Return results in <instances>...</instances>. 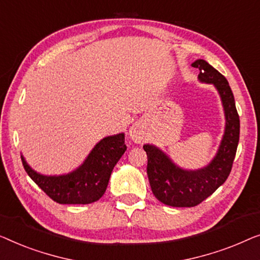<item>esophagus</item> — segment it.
I'll return each instance as SVG.
<instances>
[{
    "mask_svg": "<svg viewBox=\"0 0 260 260\" xmlns=\"http://www.w3.org/2000/svg\"><path fill=\"white\" fill-rule=\"evenodd\" d=\"M129 137L134 142L139 144V142H141L142 140H144V132H142V129L140 128V126L134 125V126H132L129 129Z\"/></svg>",
    "mask_w": 260,
    "mask_h": 260,
    "instance_id": "esophagus-1",
    "label": "esophagus"
}]
</instances>
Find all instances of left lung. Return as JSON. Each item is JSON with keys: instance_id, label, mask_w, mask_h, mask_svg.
I'll list each match as a JSON object with an SVG mask.
<instances>
[{"instance_id": "left-lung-1", "label": "left lung", "mask_w": 260, "mask_h": 260, "mask_svg": "<svg viewBox=\"0 0 260 260\" xmlns=\"http://www.w3.org/2000/svg\"><path fill=\"white\" fill-rule=\"evenodd\" d=\"M192 66L200 71V81L213 83L220 94L226 127L217 155L206 167L198 171L181 170L155 146H144L153 194L159 202L173 207L197 206L224 184L232 170L239 142V115L228 80L205 60H197Z\"/></svg>"}]
</instances>
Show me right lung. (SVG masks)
<instances>
[{
    "mask_svg": "<svg viewBox=\"0 0 260 260\" xmlns=\"http://www.w3.org/2000/svg\"><path fill=\"white\" fill-rule=\"evenodd\" d=\"M126 149L123 133L102 139L78 170L58 177H47L36 173L23 158L22 164L32 181L54 202L90 204L104 196L113 168Z\"/></svg>",
    "mask_w": 260,
    "mask_h": 260,
    "instance_id": "1",
    "label": "right lung"
}]
</instances>
